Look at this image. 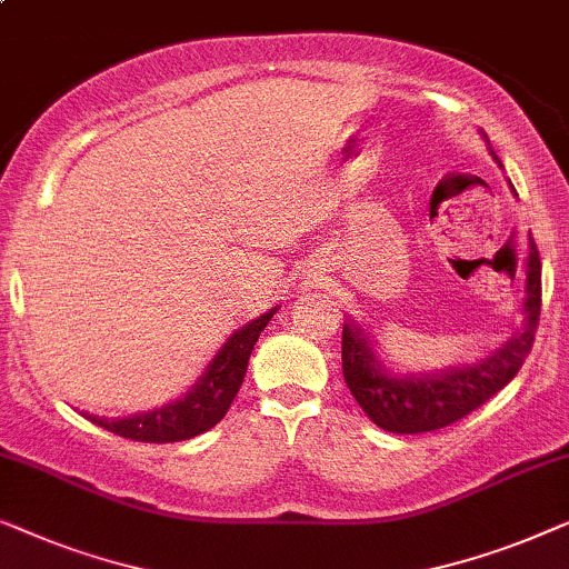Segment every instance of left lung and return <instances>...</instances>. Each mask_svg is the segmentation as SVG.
<instances>
[{
	"label": "left lung",
	"instance_id": "1",
	"mask_svg": "<svg viewBox=\"0 0 569 569\" xmlns=\"http://www.w3.org/2000/svg\"><path fill=\"white\" fill-rule=\"evenodd\" d=\"M495 157V151H492ZM498 159V157H495ZM500 162V159H498ZM523 330L506 346L475 366L448 368L438 373L391 376L376 358L368 335L353 319L342 327V376L350 395L376 426L389 433H428L467 418L479 405L498 395L521 371L531 353L541 315V260L533 239L526 260Z\"/></svg>",
	"mask_w": 569,
	"mask_h": 569
}]
</instances>
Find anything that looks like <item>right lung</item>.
I'll list each match as a JSON object with an SVG mask.
<instances>
[{"label":"right lung","instance_id":"obj_1","mask_svg":"<svg viewBox=\"0 0 569 569\" xmlns=\"http://www.w3.org/2000/svg\"><path fill=\"white\" fill-rule=\"evenodd\" d=\"M276 309L252 319L242 330H237L231 338L223 342V348L208 363L206 373L198 379L186 397L178 402L159 407V410L131 415V418H98V415H87L94 426L110 430V433L131 438L141 443H174L188 441L211 430L234 402L239 387L244 381L247 361L258 342L260 332L266 330Z\"/></svg>","mask_w":569,"mask_h":569}]
</instances>
